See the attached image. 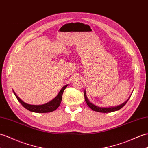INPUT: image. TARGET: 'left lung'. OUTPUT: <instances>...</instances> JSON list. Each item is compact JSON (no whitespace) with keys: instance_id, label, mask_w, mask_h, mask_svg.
<instances>
[{"instance_id":"1","label":"left lung","mask_w":148,"mask_h":148,"mask_svg":"<svg viewBox=\"0 0 148 148\" xmlns=\"http://www.w3.org/2000/svg\"><path fill=\"white\" fill-rule=\"evenodd\" d=\"M84 99H85V101H86V103L88 105L89 107H90L91 110H92L93 111L98 112H101V113H109V112H115L116 110H119L122 108L123 106L127 103V102L128 101L129 98L125 102L122 103V105H120L116 106H114V107H108V108L99 107V106H97L95 105L94 104L91 103L89 101V99H88L85 91H84Z\"/></svg>"}]
</instances>
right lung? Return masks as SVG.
Segmentation results:
<instances>
[{
  "label": "right lung",
  "instance_id": "1",
  "mask_svg": "<svg viewBox=\"0 0 148 148\" xmlns=\"http://www.w3.org/2000/svg\"><path fill=\"white\" fill-rule=\"evenodd\" d=\"M67 86V85L64 86L62 88V90L59 92V93L57 95V97L53 99L52 100L50 101V102L47 103L46 104L41 105H29L27 104L26 103L23 101L13 91L14 94L15 95L16 97L18 99V100L20 102V103L24 107L28 110L29 111L33 112H36V113H49L53 112L60 106V103L62 101V95L64 91V90L66 89Z\"/></svg>",
  "mask_w": 148,
  "mask_h": 148
}]
</instances>
